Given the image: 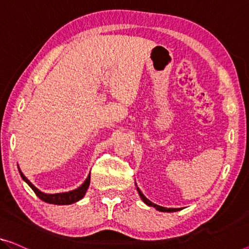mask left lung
Returning <instances> with one entry per match:
<instances>
[{
	"label": "left lung",
	"instance_id": "1",
	"mask_svg": "<svg viewBox=\"0 0 249 249\" xmlns=\"http://www.w3.org/2000/svg\"><path fill=\"white\" fill-rule=\"evenodd\" d=\"M137 191H139V194H140V196H141V198H142V200L144 202L146 203V205H148V206H151V207H154V208H157V210H159V211H163V213H173V211H178V210H180V209H178V208H169V209H166V208H164V207H161V206H158V205H155V203H153V202H151L150 200H148L145 196H144L142 192H141V190L139 188H137Z\"/></svg>",
	"mask_w": 249,
	"mask_h": 249
}]
</instances>
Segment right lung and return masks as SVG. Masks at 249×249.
<instances>
[{
	"label": "right lung",
	"instance_id": "obj_1",
	"mask_svg": "<svg viewBox=\"0 0 249 249\" xmlns=\"http://www.w3.org/2000/svg\"><path fill=\"white\" fill-rule=\"evenodd\" d=\"M18 172H20L22 179H23L25 182L30 185V188L35 191V194L38 196L39 198L42 200V201L48 202V203H54V205H70V203L78 201V200H80L85 196V194H86L87 189L89 187V183H90V174H89L86 181H85V182L81 184L79 188L75 189V190L69 191V192H64V194L47 195V194H43V192L38 190V189H36L35 185L30 182L27 178L23 176V173H22L20 170H18Z\"/></svg>",
	"mask_w": 249,
	"mask_h": 249
}]
</instances>
